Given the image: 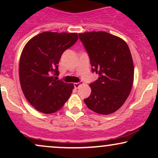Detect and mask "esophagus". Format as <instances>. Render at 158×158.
Instances as JSON below:
<instances>
[{
	"instance_id": "obj_1",
	"label": "esophagus",
	"mask_w": 158,
	"mask_h": 158,
	"mask_svg": "<svg viewBox=\"0 0 158 158\" xmlns=\"http://www.w3.org/2000/svg\"><path fill=\"white\" fill-rule=\"evenodd\" d=\"M81 81H79V82H76V83H74V87H75V88H79V87L81 85Z\"/></svg>"
}]
</instances>
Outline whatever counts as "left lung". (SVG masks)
Returning <instances> with one entry per match:
<instances>
[{"label": "left lung", "mask_w": 158, "mask_h": 158, "mask_svg": "<svg viewBox=\"0 0 158 158\" xmlns=\"http://www.w3.org/2000/svg\"><path fill=\"white\" fill-rule=\"evenodd\" d=\"M98 79L90 83L91 94L84 99L96 113L109 114L123 106L131 92L134 64L129 48L117 36L106 32L79 33Z\"/></svg>", "instance_id": "obj_1"}]
</instances>
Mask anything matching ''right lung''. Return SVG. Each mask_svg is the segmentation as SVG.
Returning a JSON list of instances; mask_svg holds the SVG:
<instances>
[{
  "label": "right lung",
  "instance_id": "1",
  "mask_svg": "<svg viewBox=\"0 0 158 158\" xmlns=\"http://www.w3.org/2000/svg\"><path fill=\"white\" fill-rule=\"evenodd\" d=\"M78 40L77 33L44 32L27 42L19 63V77L28 102L41 113L61 108L70 97L73 84L56 80L61 55Z\"/></svg>",
  "mask_w": 158,
  "mask_h": 158
}]
</instances>
